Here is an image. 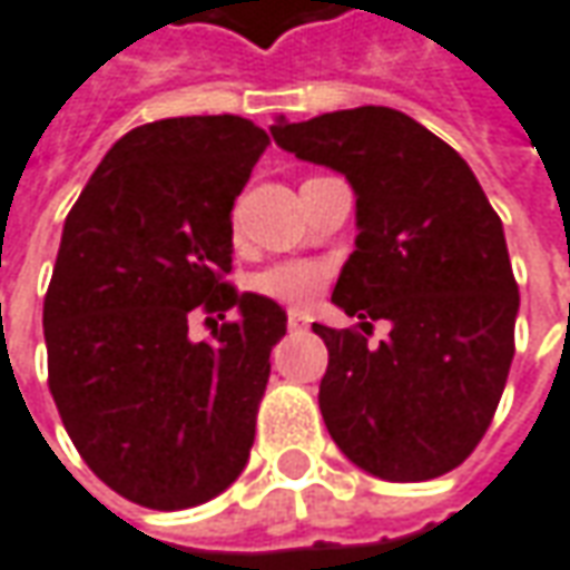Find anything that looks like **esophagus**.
I'll use <instances>...</instances> for the list:
<instances>
[{
	"mask_svg": "<svg viewBox=\"0 0 570 570\" xmlns=\"http://www.w3.org/2000/svg\"><path fill=\"white\" fill-rule=\"evenodd\" d=\"M311 316L307 311H288V330H307Z\"/></svg>",
	"mask_w": 570,
	"mask_h": 570,
	"instance_id": "obj_1",
	"label": "esophagus"
}]
</instances>
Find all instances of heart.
I'll return each mask as SVG.
<instances>
[{"instance_id": "b5f03b06", "label": "heart", "mask_w": 570, "mask_h": 570, "mask_svg": "<svg viewBox=\"0 0 570 570\" xmlns=\"http://www.w3.org/2000/svg\"><path fill=\"white\" fill-rule=\"evenodd\" d=\"M330 269L316 259H278L259 269L250 288L278 304H307L326 288Z\"/></svg>"}]
</instances>
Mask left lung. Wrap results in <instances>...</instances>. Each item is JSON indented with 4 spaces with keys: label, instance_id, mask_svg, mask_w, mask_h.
I'll return each instance as SVG.
<instances>
[{
    "label": "left lung",
    "instance_id": "8db88e82",
    "mask_svg": "<svg viewBox=\"0 0 570 570\" xmlns=\"http://www.w3.org/2000/svg\"><path fill=\"white\" fill-rule=\"evenodd\" d=\"M282 150L342 171L357 197L354 254L332 304L393 330L313 332L330 347L320 411L335 445L392 483L454 471L490 430L514 357L518 282L502 219L471 166L389 106L273 125Z\"/></svg>",
    "mask_w": 570,
    "mask_h": 570
}]
</instances>
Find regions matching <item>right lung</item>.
Returning a JSON list of instances; mask_svg holds the SVG:
<instances>
[{"label":"right lung","mask_w":570,"mask_h":570,"mask_svg":"<svg viewBox=\"0 0 570 570\" xmlns=\"http://www.w3.org/2000/svg\"><path fill=\"white\" fill-rule=\"evenodd\" d=\"M266 147L240 116L140 125L65 219L43 301L49 392L87 468L137 505H204L250 458L288 316L225 276L232 206ZM228 309L189 342L190 315Z\"/></svg>","instance_id":"add662e5"}]
</instances>
